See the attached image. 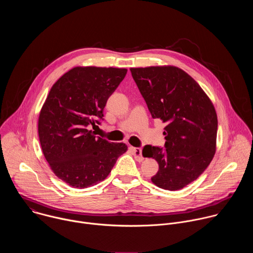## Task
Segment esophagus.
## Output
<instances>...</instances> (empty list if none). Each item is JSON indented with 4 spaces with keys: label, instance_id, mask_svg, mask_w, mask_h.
<instances>
[{
    "label": "esophagus",
    "instance_id": "esophagus-1",
    "mask_svg": "<svg viewBox=\"0 0 253 253\" xmlns=\"http://www.w3.org/2000/svg\"><path fill=\"white\" fill-rule=\"evenodd\" d=\"M133 152H134V155H135V158L137 161L141 162L144 160V157L142 155V149L141 148H133Z\"/></svg>",
    "mask_w": 253,
    "mask_h": 253
}]
</instances>
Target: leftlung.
I'll use <instances>...</instances> for the list:
<instances>
[{
	"label": "left lung",
	"mask_w": 253,
	"mask_h": 253,
	"mask_svg": "<svg viewBox=\"0 0 253 253\" xmlns=\"http://www.w3.org/2000/svg\"><path fill=\"white\" fill-rule=\"evenodd\" d=\"M153 119L167 125L165 151L146 145L145 157L154 158L159 170L151 181L176 191L196 180L216 151L217 114L212 101L185 71L175 66L130 68Z\"/></svg>",
	"instance_id": "obj_1"
}]
</instances>
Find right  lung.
Returning <instances> with one entry per match:
<instances>
[{
    "mask_svg": "<svg viewBox=\"0 0 253 253\" xmlns=\"http://www.w3.org/2000/svg\"><path fill=\"white\" fill-rule=\"evenodd\" d=\"M125 68L74 67L52 86L39 114L43 154L54 174L74 188H87L109 175L125 143L96 137L106 102L126 76ZM98 127V126H97Z\"/></svg>",
    "mask_w": 253,
    "mask_h": 253,
    "instance_id": "add662e5",
    "label": "right lung"
}]
</instances>
